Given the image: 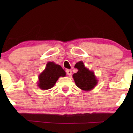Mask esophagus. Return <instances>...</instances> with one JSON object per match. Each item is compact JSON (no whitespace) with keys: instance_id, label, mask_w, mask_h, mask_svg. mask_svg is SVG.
I'll use <instances>...</instances> for the list:
<instances>
[{"instance_id":"34e87169","label":"esophagus","mask_w":133,"mask_h":133,"mask_svg":"<svg viewBox=\"0 0 133 133\" xmlns=\"http://www.w3.org/2000/svg\"><path fill=\"white\" fill-rule=\"evenodd\" d=\"M66 73H67V74H68V75L69 76H71V74H72V71H71V70H70V69L66 70Z\"/></svg>"}]
</instances>
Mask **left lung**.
I'll list each match as a JSON object with an SVG mask.
<instances>
[{
    "label": "left lung",
    "mask_w": 133,
    "mask_h": 133,
    "mask_svg": "<svg viewBox=\"0 0 133 133\" xmlns=\"http://www.w3.org/2000/svg\"><path fill=\"white\" fill-rule=\"evenodd\" d=\"M74 67L78 69L72 76L76 86L84 91L93 89L97 82L94 72L87 69L82 61L76 63Z\"/></svg>",
    "instance_id": "obj_1"
}]
</instances>
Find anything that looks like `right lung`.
<instances>
[{
  "label": "right lung",
  "mask_w": 133,
  "mask_h": 133,
  "mask_svg": "<svg viewBox=\"0 0 133 133\" xmlns=\"http://www.w3.org/2000/svg\"><path fill=\"white\" fill-rule=\"evenodd\" d=\"M65 72L61 66L54 62H49L45 70L39 76V87L41 89L46 90L51 89L54 86L59 77H64Z\"/></svg>",
  "instance_id": "1"
}]
</instances>
